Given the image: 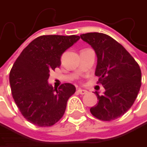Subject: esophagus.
I'll return each instance as SVG.
<instances>
[{
	"label": "esophagus",
	"mask_w": 147,
	"mask_h": 147,
	"mask_svg": "<svg viewBox=\"0 0 147 147\" xmlns=\"http://www.w3.org/2000/svg\"><path fill=\"white\" fill-rule=\"evenodd\" d=\"M77 93H78V94H86L88 93V91H87V90H85V89L79 88V89H77Z\"/></svg>",
	"instance_id": "esophagus-1"
}]
</instances>
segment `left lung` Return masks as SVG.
Listing matches in <instances>:
<instances>
[{
	"instance_id": "left-lung-1",
	"label": "left lung",
	"mask_w": 147,
	"mask_h": 147,
	"mask_svg": "<svg viewBox=\"0 0 147 147\" xmlns=\"http://www.w3.org/2000/svg\"><path fill=\"white\" fill-rule=\"evenodd\" d=\"M90 45L97 55L95 76L105 89L99 95L95 106L90 112L102 121H112L133 105L141 86V71L129 53L111 36L98 32L80 36Z\"/></svg>"
}]
</instances>
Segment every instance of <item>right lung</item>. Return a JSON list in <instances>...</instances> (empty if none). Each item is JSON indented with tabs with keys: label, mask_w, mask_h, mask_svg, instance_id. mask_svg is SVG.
<instances>
[{
	"label": "right lung",
	"mask_w": 147,
	"mask_h": 147,
	"mask_svg": "<svg viewBox=\"0 0 147 147\" xmlns=\"http://www.w3.org/2000/svg\"><path fill=\"white\" fill-rule=\"evenodd\" d=\"M79 39L75 35L41 36L16 59L9 75L11 91L21 114L30 123L49 127L63 117L76 87L64 83L57 90L47 80L50 71L60 65L62 53Z\"/></svg>",
	"instance_id": "right-lung-1"
}]
</instances>
